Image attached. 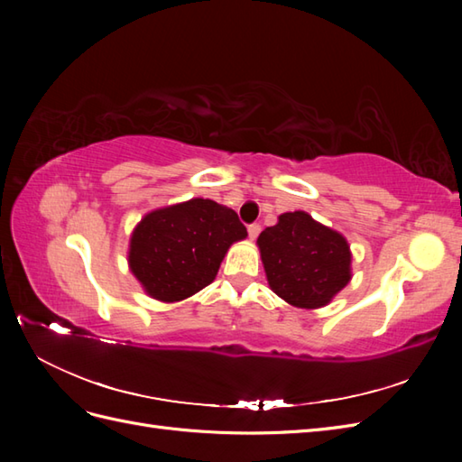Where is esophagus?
<instances>
[{
	"label": "esophagus",
	"instance_id": "esophagus-1",
	"mask_svg": "<svg viewBox=\"0 0 462 462\" xmlns=\"http://www.w3.org/2000/svg\"><path fill=\"white\" fill-rule=\"evenodd\" d=\"M260 231H262L260 223H250V226H248V236H250V239H256V236L260 235Z\"/></svg>",
	"mask_w": 462,
	"mask_h": 462
}]
</instances>
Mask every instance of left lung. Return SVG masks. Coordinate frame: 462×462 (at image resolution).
<instances>
[{
	"label": "left lung",
	"mask_w": 462,
	"mask_h": 462,
	"mask_svg": "<svg viewBox=\"0 0 462 462\" xmlns=\"http://www.w3.org/2000/svg\"><path fill=\"white\" fill-rule=\"evenodd\" d=\"M265 275L275 295L299 309L328 304L351 279V253L337 231L306 212L279 216L258 236Z\"/></svg>",
	"instance_id": "obj_1"
}]
</instances>
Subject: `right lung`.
<instances>
[{
  "instance_id": "1",
  "label": "right lung",
  "mask_w": 462,
  "mask_h": 462,
  "mask_svg": "<svg viewBox=\"0 0 462 462\" xmlns=\"http://www.w3.org/2000/svg\"><path fill=\"white\" fill-rule=\"evenodd\" d=\"M246 236L233 209L192 199L162 208L138 223L129 263L150 297L183 300L214 282L227 248Z\"/></svg>"
}]
</instances>
